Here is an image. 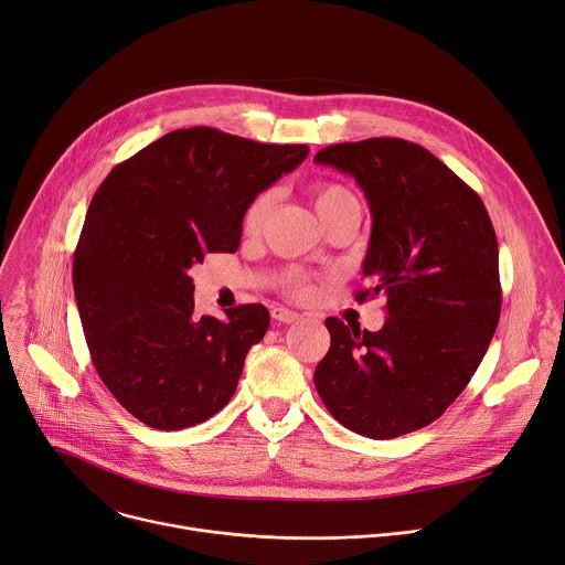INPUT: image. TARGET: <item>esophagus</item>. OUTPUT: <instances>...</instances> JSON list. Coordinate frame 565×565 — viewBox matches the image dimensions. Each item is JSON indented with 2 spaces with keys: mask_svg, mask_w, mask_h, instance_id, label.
I'll return each mask as SVG.
<instances>
[{
  "mask_svg": "<svg viewBox=\"0 0 565 565\" xmlns=\"http://www.w3.org/2000/svg\"><path fill=\"white\" fill-rule=\"evenodd\" d=\"M273 318L279 320V322H298L302 316L298 311H290V309H284V307H275L273 309Z\"/></svg>",
  "mask_w": 565,
  "mask_h": 565,
  "instance_id": "esophagus-1",
  "label": "esophagus"
}]
</instances>
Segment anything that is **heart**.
<instances>
[{
	"label": "heart",
	"mask_w": 565,
	"mask_h": 565,
	"mask_svg": "<svg viewBox=\"0 0 565 565\" xmlns=\"http://www.w3.org/2000/svg\"><path fill=\"white\" fill-rule=\"evenodd\" d=\"M313 201H316V211L320 215L322 222H328L337 211H341L343 205L348 203H358V199H354V194L341 185V183H320L313 188ZM270 203H273V192L265 190V192H258L245 211V217H243V228L245 233H256L267 215V211H270ZM284 288L290 292V295H307L309 292V281L302 273H286L284 279H281Z\"/></svg>",
	"instance_id": "heart-1"
}]
</instances>
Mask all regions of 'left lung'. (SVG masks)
<instances>
[{
  "label": "left lung",
  "instance_id": "1",
  "mask_svg": "<svg viewBox=\"0 0 565 565\" xmlns=\"http://www.w3.org/2000/svg\"><path fill=\"white\" fill-rule=\"evenodd\" d=\"M364 190L369 288L387 298L380 332L328 318L316 390L348 430L392 439L439 419L477 373L501 313L499 245L481 196L424 146L373 137L322 148Z\"/></svg>",
  "mask_w": 565,
  "mask_h": 565
}]
</instances>
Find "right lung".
Instances as JSON below:
<instances>
[{"label":"right lung","mask_w":565,"mask_h":565,"mask_svg":"<svg viewBox=\"0 0 565 565\" xmlns=\"http://www.w3.org/2000/svg\"><path fill=\"white\" fill-rule=\"evenodd\" d=\"M309 156L217 128L173 130L116 164L88 205L73 288L92 362L135 419L183 430L235 394L263 305L194 313L190 267L235 252L249 201Z\"/></svg>","instance_id":"add662e5"}]
</instances>
